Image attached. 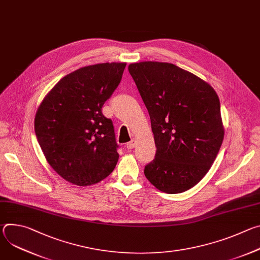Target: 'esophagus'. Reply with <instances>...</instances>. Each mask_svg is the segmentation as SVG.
Segmentation results:
<instances>
[{"mask_svg": "<svg viewBox=\"0 0 260 260\" xmlns=\"http://www.w3.org/2000/svg\"><path fill=\"white\" fill-rule=\"evenodd\" d=\"M136 145H137V141L135 139H133L131 142H128L126 144V148H127V149H133V148L136 147Z\"/></svg>", "mask_w": 260, "mask_h": 260, "instance_id": "obj_1", "label": "esophagus"}]
</instances>
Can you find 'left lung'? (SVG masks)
Returning <instances> with one entry per match:
<instances>
[{
	"mask_svg": "<svg viewBox=\"0 0 260 260\" xmlns=\"http://www.w3.org/2000/svg\"><path fill=\"white\" fill-rule=\"evenodd\" d=\"M128 72L149 112L156 146L146 178L166 193L192 188L209 172L224 138L216 91L170 62H135Z\"/></svg>",
	"mask_w": 260,
	"mask_h": 260,
	"instance_id": "obj_1",
	"label": "left lung"
}]
</instances>
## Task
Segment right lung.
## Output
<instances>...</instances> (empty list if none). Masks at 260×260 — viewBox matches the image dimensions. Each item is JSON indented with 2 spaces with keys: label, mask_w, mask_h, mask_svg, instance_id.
<instances>
[{
  "label": "right lung",
  "mask_w": 260,
  "mask_h": 260,
  "mask_svg": "<svg viewBox=\"0 0 260 260\" xmlns=\"http://www.w3.org/2000/svg\"><path fill=\"white\" fill-rule=\"evenodd\" d=\"M125 62L80 68L61 78L37 110L35 133L51 168L66 181L89 186L119 158L112 120L102 113L120 83Z\"/></svg>",
  "instance_id": "add662e5"
}]
</instances>
